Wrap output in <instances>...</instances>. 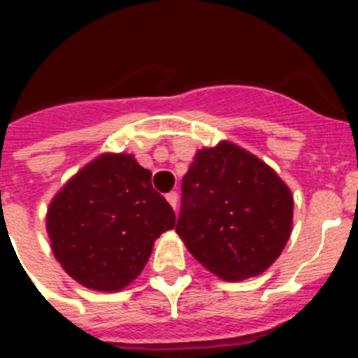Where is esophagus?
Masks as SVG:
<instances>
[{
	"label": "esophagus",
	"instance_id": "esophagus-1",
	"mask_svg": "<svg viewBox=\"0 0 358 358\" xmlns=\"http://www.w3.org/2000/svg\"><path fill=\"white\" fill-rule=\"evenodd\" d=\"M167 202L174 208V210H176V204H178V193H176V191H171V193H167Z\"/></svg>",
	"mask_w": 358,
	"mask_h": 358
}]
</instances>
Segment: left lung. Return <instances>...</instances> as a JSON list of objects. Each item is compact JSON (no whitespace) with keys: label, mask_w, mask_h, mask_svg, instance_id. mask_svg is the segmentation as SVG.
Listing matches in <instances>:
<instances>
[{"label":"left lung","mask_w":358,"mask_h":358,"mask_svg":"<svg viewBox=\"0 0 358 358\" xmlns=\"http://www.w3.org/2000/svg\"><path fill=\"white\" fill-rule=\"evenodd\" d=\"M294 196L278 174L232 143L196 152L182 180L176 232L224 280L256 277L288 243Z\"/></svg>","instance_id":"left-lung-1"}]
</instances>
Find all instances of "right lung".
<instances>
[{"mask_svg": "<svg viewBox=\"0 0 358 358\" xmlns=\"http://www.w3.org/2000/svg\"><path fill=\"white\" fill-rule=\"evenodd\" d=\"M176 215L129 154H102L69 180L48 208L57 262L85 288L119 292L139 277Z\"/></svg>", "mask_w": 358, "mask_h": 358, "instance_id": "1", "label": "right lung"}]
</instances>
